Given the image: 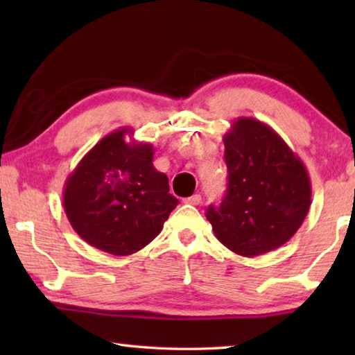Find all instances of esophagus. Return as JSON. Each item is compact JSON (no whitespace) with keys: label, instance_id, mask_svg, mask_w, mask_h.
Returning <instances> with one entry per match:
<instances>
[{"label":"esophagus","instance_id":"esophagus-1","mask_svg":"<svg viewBox=\"0 0 355 355\" xmlns=\"http://www.w3.org/2000/svg\"><path fill=\"white\" fill-rule=\"evenodd\" d=\"M183 202L188 203V205H199V203L202 202V197H200V194H194V196L188 197V199H184Z\"/></svg>","mask_w":355,"mask_h":355}]
</instances>
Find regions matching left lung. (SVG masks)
Instances as JSON below:
<instances>
[{
    "mask_svg": "<svg viewBox=\"0 0 355 355\" xmlns=\"http://www.w3.org/2000/svg\"><path fill=\"white\" fill-rule=\"evenodd\" d=\"M227 194L207 208L216 238L241 257H258L290 241L307 216L311 183L302 159L269 127L233 120L224 135Z\"/></svg>",
    "mask_w": 355,
    "mask_h": 355,
    "instance_id": "1",
    "label": "left lung"
}]
</instances>
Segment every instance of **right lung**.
Masks as SVG:
<instances>
[{
  "label": "right lung",
  "mask_w": 355,
  "mask_h": 355,
  "mask_svg": "<svg viewBox=\"0 0 355 355\" xmlns=\"http://www.w3.org/2000/svg\"><path fill=\"white\" fill-rule=\"evenodd\" d=\"M122 127L100 139L65 180L62 203L73 230L92 248L125 257L153 241L178 200L153 166V146ZM130 141H126V136Z\"/></svg>",
  "instance_id": "obj_1"
}]
</instances>
